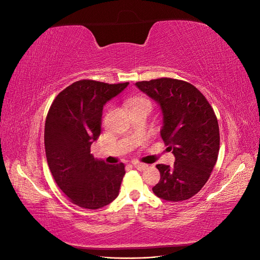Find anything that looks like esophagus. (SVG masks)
Listing matches in <instances>:
<instances>
[{"label":"esophagus","mask_w":260,"mask_h":260,"mask_svg":"<svg viewBox=\"0 0 260 260\" xmlns=\"http://www.w3.org/2000/svg\"><path fill=\"white\" fill-rule=\"evenodd\" d=\"M133 166H135L136 169H138L140 171H143V170H145L148 167V165L142 164V162H133Z\"/></svg>","instance_id":"1"}]
</instances>
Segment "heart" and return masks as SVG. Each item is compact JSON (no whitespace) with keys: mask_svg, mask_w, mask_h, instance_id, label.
I'll use <instances>...</instances> for the list:
<instances>
[{"mask_svg":"<svg viewBox=\"0 0 260 260\" xmlns=\"http://www.w3.org/2000/svg\"><path fill=\"white\" fill-rule=\"evenodd\" d=\"M129 105H130V108L132 112L137 111V109H146V111L151 112L153 108L152 101L145 96H139V98L131 100Z\"/></svg>","mask_w":260,"mask_h":260,"instance_id":"b5f03b06","label":"heart"}]
</instances>
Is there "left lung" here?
I'll use <instances>...</instances> for the list:
<instances>
[{
    "mask_svg": "<svg viewBox=\"0 0 260 260\" xmlns=\"http://www.w3.org/2000/svg\"><path fill=\"white\" fill-rule=\"evenodd\" d=\"M136 85L157 103L162 113L160 136L175 164H158L160 180L153 187L158 198L181 202L205 185L214 169L220 145L219 125L206 98L191 83L159 78Z\"/></svg>",
    "mask_w": 260,
    "mask_h": 260,
    "instance_id": "obj_1",
    "label": "left lung"
}]
</instances>
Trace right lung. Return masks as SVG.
Segmentation results:
<instances>
[{"label": "right lung", "mask_w": 260, "mask_h": 260, "mask_svg": "<svg viewBox=\"0 0 260 260\" xmlns=\"http://www.w3.org/2000/svg\"><path fill=\"white\" fill-rule=\"evenodd\" d=\"M128 84L79 80L62 90L49 109L44 128L48 165L62 193L79 207L99 209L119 194L124 165L95 159L91 145L101 135L103 106Z\"/></svg>", "instance_id": "obj_1"}]
</instances>
